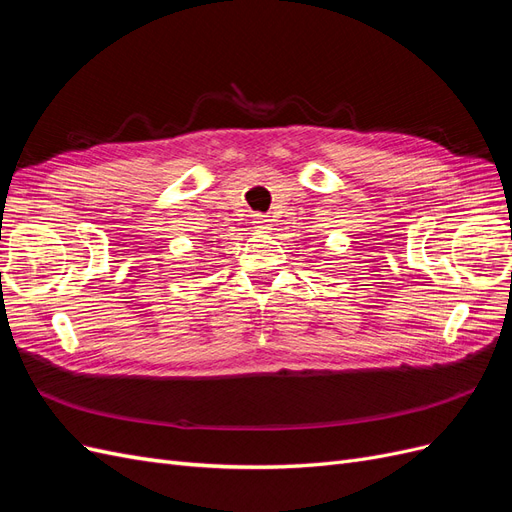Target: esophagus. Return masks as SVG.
<instances>
[{
	"label": "esophagus",
	"instance_id": "esophagus-1",
	"mask_svg": "<svg viewBox=\"0 0 512 512\" xmlns=\"http://www.w3.org/2000/svg\"><path fill=\"white\" fill-rule=\"evenodd\" d=\"M252 228H254V230H258V232H267V230H271V220H269V215L256 213L254 218H252Z\"/></svg>",
	"mask_w": 512,
	"mask_h": 512
}]
</instances>
